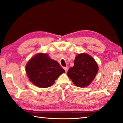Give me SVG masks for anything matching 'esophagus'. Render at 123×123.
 Instances as JSON below:
<instances>
[{
    "mask_svg": "<svg viewBox=\"0 0 123 123\" xmlns=\"http://www.w3.org/2000/svg\"><path fill=\"white\" fill-rule=\"evenodd\" d=\"M64 69L65 70V71H66V72H67L68 71V69H69V67H64Z\"/></svg>",
    "mask_w": 123,
    "mask_h": 123,
    "instance_id": "1",
    "label": "esophagus"
}]
</instances>
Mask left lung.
Wrapping results in <instances>:
<instances>
[{"instance_id":"obj_1","label":"left lung","mask_w":123,"mask_h":123,"mask_svg":"<svg viewBox=\"0 0 123 123\" xmlns=\"http://www.w3.org/2000/svg\"><path fill=\"white\" fill-rule=\"evenodd\" d=\"M98 71L97 63L93 57L81 53L75 57L74 66L68 70L67 74L75 86L82 88L90 85Z\"/></svg>"}]
</instances>
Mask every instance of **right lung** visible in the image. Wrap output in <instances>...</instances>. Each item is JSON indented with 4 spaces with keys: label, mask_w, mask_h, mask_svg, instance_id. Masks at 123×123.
I'll list each match as a JSON object with an SVG mask.
<instances>
[{
    "label": "right lung",
    "mask_w": 123,
    "mask_h": 123,
    "mask_svg": "<svg viewBox=\"0 0 123 123\" xmlns=\"http://www.w3.org/2000/svg\"><path fill=\"white\" fill-rule=\"evenodd\" d=\"M26 72L31 82L37 87H50L65 70L48 54L38 53L27 62Z\"/></svg>",
    "instance_id": "add662e5"
}]
</instances>
